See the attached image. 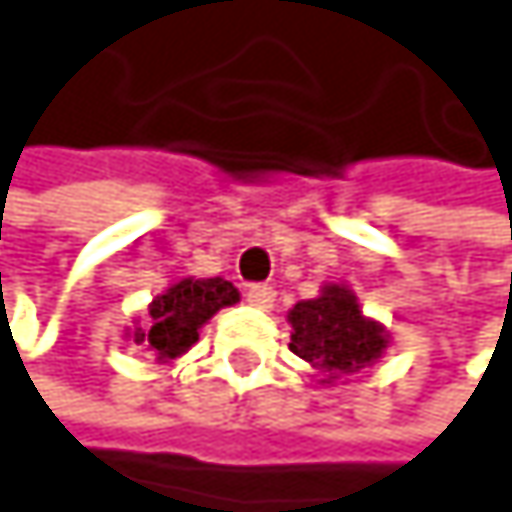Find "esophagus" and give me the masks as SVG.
I'll list each match as a JSON object with an SVG mask.
<instances>
[{"label":"esophagus","instance_id":"34e87169","mask_svg":"<svg viewBox=\"0 0 512 512\" xmlns=\"http://www.w3.org/2000/svg\"><path fill=\"white\" fill-rule=\"evenodd\" d=\"M245 300H248V306H254V309H273L276 291H273V285H251V288L245 291Z\"/></svg>","mask_w":512,"mask_h":512}]
</instances>
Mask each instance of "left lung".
<instances>
[{"label":"left lung","instance_id":"1","mask_svg":"<svg viewBox=\"0 0 512 512\" xmlns=\"http://www.w3.org/2000/svg\"><path fill=\"white\" fill-rule=\"evenodd\" d=\"M291 352L327 373V382L373 364L388 334L379 321L364 318L358 297L346 285H324L321 297L300 300L291 312Z\"/></svg>","mask_w":512,"mask_h":512}]
</instances>
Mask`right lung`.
Here are the masks:
<instances>
[{"label": "right lung", "instance_id": "obj_1", "mask_svg": "<svg viewBox=\"0 0 512 512\" xmlns=\"http://www.w3.org/2000/svg\"><path fill=\"white\" fill-rule=\"evenodd\" d=\"M233 303L239 291L227 279H181L151 303L148 331L136 327L133 343L154 352L157 361H172L200 340V327L218 309Z\"/></svg>", "mask_w": 512, "mask_h": 512}]
</instances>
